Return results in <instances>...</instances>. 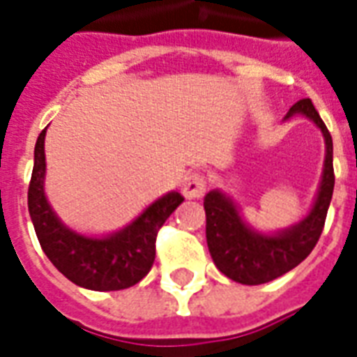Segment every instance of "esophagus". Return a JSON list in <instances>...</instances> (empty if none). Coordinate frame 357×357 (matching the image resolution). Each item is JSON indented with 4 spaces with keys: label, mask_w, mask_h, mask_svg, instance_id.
<instances>
[{
    "label": "esophagus",
    "mask_w": 357,
    "mask_h": 357,
    "mask_svg": "<svg viewBox=\"0 0 357 357\" xmlns=\"http://www.w3.org/2000/svg\"><path fill=\"white\" fill-rule=\"evenodd\" d=\"M204 191H206V179L199 172L189 174L181 183V193L185 199H201Z\"/></svg>",
    "instance_id": "obj_1"
}]
</instances>
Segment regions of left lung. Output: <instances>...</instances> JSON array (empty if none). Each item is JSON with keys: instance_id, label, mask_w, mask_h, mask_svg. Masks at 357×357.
I'll use <instances>...</instances> for the list:
<instances>
[{"instance_id": "obj_1", "label": "left lung", "mask_w": 357, "mask_h": 357, "mask_svg": "<svg viewBox=\"0 0 357 357\" xmlns=\"http://www.w3.org/2000/svg\"><path fill=\"white\" fill-rule=\"evenodd\" d=\"M304 114L323 133L325 139V162L317 195L312 208L298 224L275 233L256 231L243 220L237 204L229 195L212 189L204 197L206 212V243L216 268L233 281L243 284H262L281 277L296 268L314 250L325 225L333 189V137L323 124L314 102L300 99L294 102L287 118Z\"/></svg>"}]
</instances>
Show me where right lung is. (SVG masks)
Segmentation results:
<instances>
[{
	"mask_svg": "<svg viewBox=\"0 0 357 357\" xmlns=\"http://www.w3.org/2000/svg\"><path fill=\"white\" fill-rule=\"evenodd\" d=\"M45 130L36 141L28 187V212L42 250L66 279L89 291H122L139 283L155 262L156 233L183 197L178 191L162 195L133 222L102 237L74 231L61 222L45 197Z\"/></svg>",
	"mask_w": 357,
	"mask_h": 357,
	"instance_id": "add662e5",
	"label": "right lung"
}]
</instances>
